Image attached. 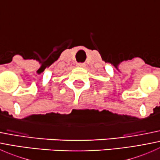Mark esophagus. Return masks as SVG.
<instances>
[{
	"instance_id": "esophagus-1",
	"label": "esophagus",
	"mask_w": 160,
	"mask_h": 160,
	"mask_svg": "<svg viewBox=\"0 0 160 160\" xmlns=\"http://www.w3.org/2000/svg\"><path fill=\"white\" fill-rule=\"evenodd\" d=\"M77 67H85V64L84 63H77Z\"/></svg>"
}]
</instances>
